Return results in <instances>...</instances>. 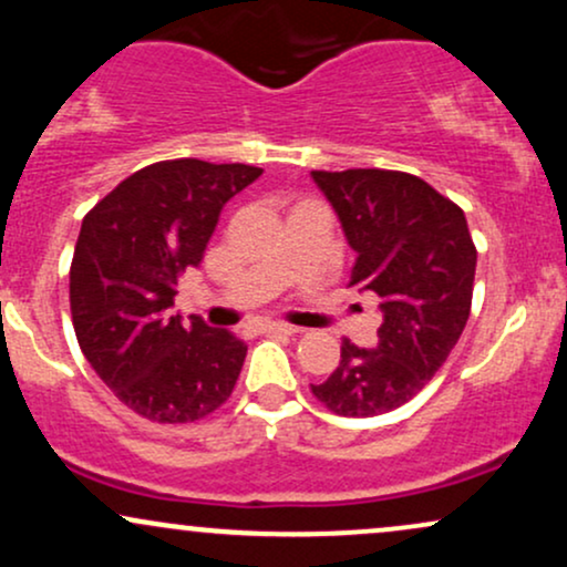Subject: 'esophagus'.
<instances>
[{
  "label": "esophagus",
  "mask_w": 567,
  "mask_h": 567,
  "mask_svg": "<svg viewBox=\"0 0 567 567\" xmlns=\"http://www.w3.org/2000/svg\"><path fill=\"white\" fill-rule=\"evenodd\" d=\"M264 333H279V336H296L298 328H292V324H285V322H264L261 324Z\"/></svg>",
  "instance_id": "esophagus-1"
}]
</instances>
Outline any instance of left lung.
<instances>
[{
    "label": "left lung",
    "instance_id": "obj_1",
    "mask_svg": "<svg viewBox=\"0 0 567 567\" xmlns=\"http://www.w3.org/2000/svg\"><path fill=\"white\" fill-rule=\"evenodd\" d=\"M357 252L349 285L381 298L375 349L343 338L341 362L311 392L333 413L370 419L405 405L442 368L472 309L474 250L464 210L396 171H311Z\"/></svg>",
    "mask_w": 567,
    "mask_h": 567
}]
</instances>
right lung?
<instances>
[{"instance_id": "obj_1", "label": "right lung", "mask_w": 567, "mask_h": 567, "mask_svg": "<svg viewBox=\"0 0 567 567\" xmlns=\"http://www.w3.org/2000/svg\"><path fill=\"white\" fill-rule=\"evenodd\" d=\"M264 171L171 159L122 181L82 220L69 275L84 360L130 410L188 424L229 400L247 347L173 311L178 277L205 258L220 210Z\"/></svg>"}]
</instances>
